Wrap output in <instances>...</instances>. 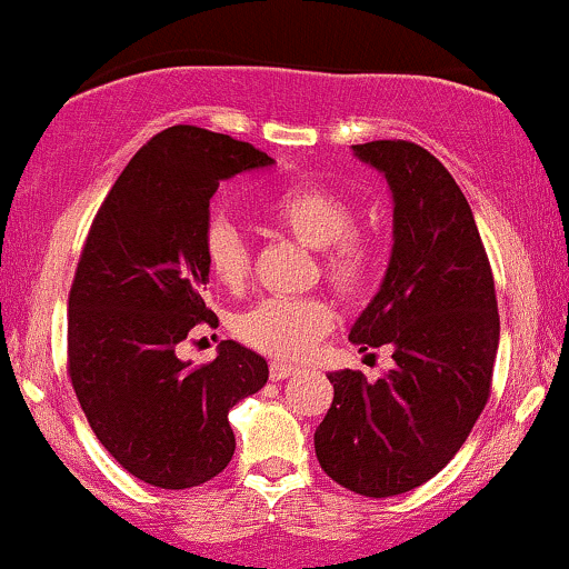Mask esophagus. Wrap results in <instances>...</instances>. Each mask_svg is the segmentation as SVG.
Here are the masks:
<instances>
[{"instance_id":"obj_1","label":"esophagus","mask_w":569,"mask_h":569,"mask_svg":"<svg viewBox=\"0 0 569 569\" xmlns=\"http://www.w3.org/2000/svg\"><path fill=\"white\" fill-rule=\"evenodd\" d=\"M293 371H297V366H291V362H278V360L270 362V379L272 381L289 379Z\"/></svg>"}]
</instances>
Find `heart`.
<instances>
[{
	"label": "heart",
	"mask_w": 569,
	"mask_h": 569,
	"mask_svg": "<svg viewBox=\"0 0 569 569\" xmlns=\"http://www.w3.org/2000/svg\"><path fill=\"white\" fill-rule=\"evenodd\" d=\"M272 228L318 249L320 276L339 297L352 299L371 283L376 251L371 238L355 228V207L318 182H293L262 203ZM201 251L209 276L222 289L238 291L249 280L251 246L228 217L203 224ZM333 326V310L320 297H267L232 318V333L251 350L278 360H297Z\"/></svg>",
	"instance_id": "b5f03b06"
}]
</instances>
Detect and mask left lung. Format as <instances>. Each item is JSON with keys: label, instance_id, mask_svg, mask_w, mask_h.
<instances>
[{"label": "left lung", "instance_id": "obj_1", "mask_svg": "<svg viewBox=\"0 0 569 569\" xmlns=\"http://www.w3.org/2000/svg\"><path fill=\"white\" fill-rule=\"evenodd\" d=\"M352 150L387 177L395 246L350 341L392 347L395 368L373 385L350 368L328 373L333 402L315 453L341 488L389 498L432 480L467 442L490 397L501 320L480 230L448 169L408 140Z\"/></svg>", "mask_w": 569, "mask_h": 569}]
</instances>
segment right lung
<instances>
[{
	"instance_id": "obj_1",
	"label": "right lung",
	"mask_w": 569,
	"mask_h": 569,
	"mask_svg": "<svg viewBox=\"0 0 569 569\" xmlns=\"http://www.w3.org/2000/svg\"><path fill=\"white\" fill-rule=\"evenodd\" d=\"M270 163L230 134L169 127L137 150L87 232L68 293V376L102 448L153 488H196L228 467V410L267 385L264 358L238 341H219L203 366L177 345L217 326L203 302L209 198Z\"/></svg>"
}]
</instances>
